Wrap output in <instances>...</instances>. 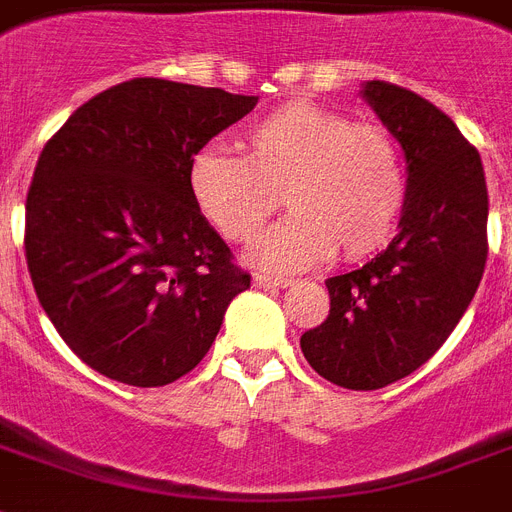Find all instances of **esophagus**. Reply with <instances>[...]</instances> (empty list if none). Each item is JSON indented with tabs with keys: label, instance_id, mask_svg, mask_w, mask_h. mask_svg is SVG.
Masks as SVG:
<instances>
[{
	"label": "esophagus",
	"instance_id": "34e87169",
	"mask_svg": "<svg viewBox=\"0 0 512 512\" xmlns=\"http://www.w3.org/2000/svg\"><path fill=\"white\" fill-rule=\"evenodd\" d=\"M293 280H287V277H269V274H256L253 277V287H290Z\"/></svg>",
	"mask_w": 512,
	"mask_h": 512
}]
</instances>
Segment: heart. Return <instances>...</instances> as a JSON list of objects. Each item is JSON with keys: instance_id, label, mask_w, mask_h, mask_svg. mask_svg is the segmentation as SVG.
I'll return each mask as SVG.
<instances>
[{"instance_id": "heart-1", "label": "heart", "mask_w": 512, "mask_h": 512, "mask_svg": "<svg viewBox=\"0 0 512 512\" xmlns=\"http://www.w3.org/2000/svg\"><path fill=\"white\" fill-rule=\"evenodd\" d=\"M240 156L196 151L188 190L201 217L232 243H253L285 201L293 214L261 243L272 269H306L340 251L361 259L387 243L405 201L398 141L319 104H285L248 125Z\"/></svg>"}]
</instances>
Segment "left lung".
<instances>
[{"label":"left lung","mask_w":512,"mask_h":512,"mask_svg":"<svg viewBox=\"0 0 512 512\" xmlns=\"http://www.w3.org/2000/svg\"><path fill=\"white\" fill-rule=\"evenodd\" d=\"M363 99L405 151L400 232L369 264L329 277V316L301 335L311 369L345 390H382L442 348L487 264L479 151L432 101L387 80Z\"/></svg>","instance_id":"obj_1"}]
</instances>
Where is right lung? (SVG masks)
<instances>
[{"mask_svg":"<svg viewBox=\"0 0 512 512\" xmlns=\"http://www.w3.org/2000/svg\"><path fill=\"white\" fill-rule=\"evenodd\" d=\"M259 96L133 78L46 141L25 198L38 303L91 369L162 387L196 369L251 287L188 190L196 151Z\"/></svg>","mask_w":512,"mask_h":512,"instance_id":"obj_1","label":"right lung"}]
</instances>
